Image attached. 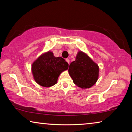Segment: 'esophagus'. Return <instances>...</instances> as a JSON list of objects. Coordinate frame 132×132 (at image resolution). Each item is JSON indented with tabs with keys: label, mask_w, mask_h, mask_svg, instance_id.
Masks as SVG:
<instances>
[{
	"label": "esophagus",
	"mask_w": 132,
	"mask_h": 132,
	"mask_svg": "<svg viewBox=\"0 0 132 132\" xmlns=\"http://www.w3.org/2000/svg\"><path fill=\"white\" fill-rule=\"evenodd\" d=\"M66 61L67 62H68V63H70V60H69V59H66Z\"/></svg>",
	"instance_id": "esophagus-1"
}]
</instances>
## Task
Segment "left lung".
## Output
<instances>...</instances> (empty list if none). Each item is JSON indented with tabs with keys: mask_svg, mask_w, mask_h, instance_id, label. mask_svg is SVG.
<instances>
[{
	"mask_svg": "<svg viewBox=\"0 0 132 132\" xmlns=\"http://www.w3.org/2000/svg\"><path fill=\"white\" fill-rule=\"evenodd\" d=\"M98 71L97 64L82 52H79L75 61L71 62L69 68L73 82L82 88H89L95 83Z\"/></svg>",
	"mask_w": 132,
	"mask_h": 132,
	"instance_id": "1",
	"label": "left lung"
}]
</instances>
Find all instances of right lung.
<instances>
[{
  "mask_svg": "<svg viewBox=\"0 0 132 132\" xmlns=\"http://www.w3.org/2000/svg\"><path fill=\"white\" fill-rule=\"evenodd\" d=\"M68 68L69 64L63 58L56 57L52 52H48L39 57L33 63L32 71L38 84L49 87L56 84L59 75Z\"/></svg>",
  "mask_w": 132,
  "mask_h": 132,
  "instance_id": "add662e5",
  "label": "right lung"
}]
</instances>
